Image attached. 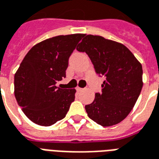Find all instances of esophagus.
I'll use <instances>...</instances> for the list:
<instances>
[{
    "instance_id": "obj_1",
    "label": "esophagus",
    "mask_w": 159,
    "mask_h": 159,
    "mask_svg": "<svg viewBox=\"0 0 159 159\" xmlns=\"http://www.w3.org/2000/svg\"><path fill=\"white\" fill-rule=\"evenodd\" d=\"M76 90H77L78 92H81V91H83L84 89L80 88V87H77V88H76Z\"/></svg>"
}]
</instances>
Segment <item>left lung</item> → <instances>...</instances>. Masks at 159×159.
Segmentation results:
<instances>
[{
    "mask_svg": "<svg viewBox=\"0 0 159 159\" xmlns=\"http://www.w3.org/2000/svg\"><path fill=\"white\" fill-rule=\"evenodd\" d=\"M84 37L77 50L86 53L96 73L106 79L102 93H96L85 110L92 121L110 127L124 120L134 106L143 86L142 66L121 43L101 36Z\"/></svg>",
    "mask_w": 159,
    "mask_h": 159,
    "instance_id": "obj_1",
    "label": "left lung"
}]
</instances>
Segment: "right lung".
<instances>
[{
  "instance_id": "right-lung-1",
  "label": "right lung",
  "mask_w": 159,
  "mask_h": 159,
  "mask_svg": "<svg viewBox=\"0 0 159 159\" xmlns=\"http://www.w3.org/2000/svg\"><path fill=\"white\" fill-rule=\"evenodd\" d=\"M84 34L61 35L31 48L14 75L18 104L31 121L49 127L63 119L75 98V89H61L68 59Z\"/></svg>"
}]
</instances>
